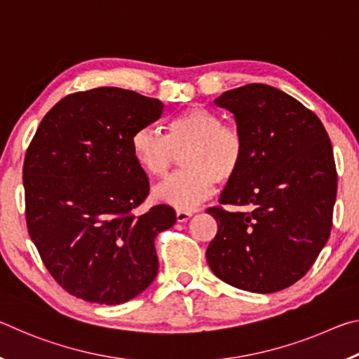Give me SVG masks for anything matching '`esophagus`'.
Instances as JSON below:
<instances>
[{
	"label": "esophagus",
	"mask_w": 359,
	"mask_h": 359,
	"mask_svg": "<svg viewBox=\"0 0 359 359\" xmlns=\"http://www.w3.org/2000/svg\"><path fill=\"white\" fill-rule=\"evenodd\" d=\"M175 217H177V222H179V223H184V222L188 220V218L191 217V212H188V210H177V212H175Z\"/></svg>",
	"instance_id": "34e87169"
}]
</instances>
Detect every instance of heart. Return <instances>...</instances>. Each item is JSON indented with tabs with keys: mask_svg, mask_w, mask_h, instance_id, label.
Listing matches in <instances>:
<instances>
[{
	"mask_svg": "<svg viewBox=\"0 0 359 359\" xmlns=\"http://www.w3.org/2000/svg\"><path fill=\"white\" fill-rule=\"evenodd\" d=\"M131 151L150 177L165 179L182 154L184 171L155 190V196L179 210L193 209L210 196L214 184L236 177L245 158V139L217 112L188 107L168 121L166 135L142 126L131 136Z\"/></svg>",
	"mask_w": 359,
	"mask_h": 359,
	"instance_id": "heart-1",
	"label": "heart"
}]
</instances>
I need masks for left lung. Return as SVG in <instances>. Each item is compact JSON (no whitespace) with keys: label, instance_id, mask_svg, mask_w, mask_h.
Segmentation results:
<instances>
[{"label":"left lung","instance_id":"obj_1","mask_svg":"<svg viewBox=\"0 0 359 359\" xmlns=\"http://www.w3.org/2000/svg\"><path fill=\"white\" fill-rule=\"evenodd\" d=\"M215 104L234 114L245 158L222 205L208 209L218 229L205 258L231 287L276 293L306 276L330 239L337 194L330 136L311 109L264 83L229 90Z\"/></svg>","mask_w":359,"mask_h":359}]
</instances>
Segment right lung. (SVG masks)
<instances>
[{"label": "right lung", "mask_w": 359, "mask_h": 359, "mask_svg": "<svg viewBox=\"0 0 359 359\" xmlns=\"http://www.w3.org/2000/svg\"><path fill=\"white\" fill-rule=\"evenodd\" d=\"M165 104L131 90L100 87L60 100L36 130L23 161L28 234L69 294L115 306L158 272L155 238L175 223L166 204L145 214L149 179L131 151L136 130Z\"/></svg>", "instance_id": "1"}]
</instances>
